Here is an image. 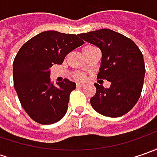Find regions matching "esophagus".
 Instances as JSON below:
<instances>
[{
  "label": "esophagus",
  "instance_id": "obj_1",
  "mask_svg": "<svg viewBox=\"0 0 157 157\" xmlns=\"http://www.w3.org/2000/svg\"><path fill=\"white\" fill-rule=\"evenodd\" d=\"M77 86H78V87H85V86H86V85H85V84L78 83V84H77Z\"/></svg>",
  "mask_w": 157,
  "mask_h": 157
}]
</instances>
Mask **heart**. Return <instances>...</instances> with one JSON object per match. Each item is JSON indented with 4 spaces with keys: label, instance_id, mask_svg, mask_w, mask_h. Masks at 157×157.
Wrapping results in <instances>:
<instances>
[{
    "label": "heart",
    "instance_id": "b5f03b06",
    "mask_svg": "<svg viewBox=\"0 0 157 157\" xmlns=\"http://www.w3.org/2000/svg\"><path fill=\"white\" fill-rule=\"evenodd\" d=\"M94 48V46H86L84 49H83V51H84V53H86V52H87L88 51H90L91 49H93ZM73 78L77 79V80H84L85 78H86V76L84 73H82L80 71H77V72H74L73 73Z\"/></svg>",
    "mask_w": 157,
    "mask_h": 157
}]
</instances>
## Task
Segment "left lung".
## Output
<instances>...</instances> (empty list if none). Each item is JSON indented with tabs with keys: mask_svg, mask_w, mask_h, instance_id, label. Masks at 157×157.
<instances>
[{
	"mask_svg": "<svg viewBox=\"0 0 157 157\" xmlns=\"http://www.w3.org/2000/svg\"><path fill=\"white\" fill-rule=\"evenodd\" d=\"M99 47L102 53L97 78L111 82L110 87L94 84L91 98L94 110L107 117H121L135 106L142 94L145 64L143 55L132 40L109 29L78 35Z\"/></svg>",
	"mask_w": 157,
	"mask_h": 157,
	"instance_id": "1",
	"label": "left lung"
}]
</instances>
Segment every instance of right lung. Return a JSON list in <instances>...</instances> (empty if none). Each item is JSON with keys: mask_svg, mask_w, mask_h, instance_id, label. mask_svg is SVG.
Masks as SVG:
<instances>
[{"mask_svg": "<svg viewBox=\"0 0 157 157\" xmlns=\"http://www.w3.org/2000/svg\"><path fill=\"white\" fill-rule=\"evenodd\" d=\"M85 42L78 35L44 31L21 46L13 63L14 86L21 106L36 122L49 125L60 121L68 109L76 84L64 78L53 85L51 68Z\"/></svg>", "mask_w": 157, "mask_h": 157, "instance_id": "1", "label": "right lung"}]
</instances>
